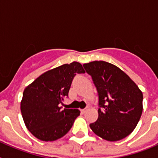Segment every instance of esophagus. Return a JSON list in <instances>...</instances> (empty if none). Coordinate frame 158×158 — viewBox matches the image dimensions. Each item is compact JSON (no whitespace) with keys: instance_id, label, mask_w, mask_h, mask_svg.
I'll return each mask as SVG.
<instances>
[{"instance_id":"1","label":"esophagus","mask_w":158,"mask_h":158,"mask_svg":"<svg viewBox=\"0 0 158 158\" xmlns=\"http://www.w3.org/2000/svg\"><path fill=\"white\" fill-rule=\"evenodd\" d=\"M87 108H85V109H81V112L82 113V114H85V113L86 112V111H87Z\"/></svg>"}]
</instances>
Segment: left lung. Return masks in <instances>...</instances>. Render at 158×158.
Returning a JSON list of instances; mask_svg holds the SVG:
<instances>
[{
    "label": "left lung",
    "instance_id": "left-lung-1",
    "mask_svg": "<svg viewBox=\"0 0 158 158\" xmlns=\"http://www.w3.org/2000/svg\"><path fill=\"white\" fill-rule=\"evenodd\" d=\"M83 66L98 93V118L90 128L107 141L126 138L142 115V93L128 75L109 62L95 61Z\"/></svg>",
    "mask_w": 158,
    "mask_h": 158
}]
</instances>
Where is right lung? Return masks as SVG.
Instances as JSON below:
<instances>
[{"mask_svg":"<svg viewBox=\"0 0 158 158\" xmlns=\"http://www.w3.org/2000/svg\"><path fill=\"white\" fill-rule=\"evenodd\" d=\"M79 62L65 64L40 76L24 89L20 110L24 123L35 138L51 142L71 129L78 109L62 110L71 84L77 73H85Z\"/></svg>","mask_w":158,"mask_h":158,"instance_id":"1","label":"right lung"}]
</instances>
